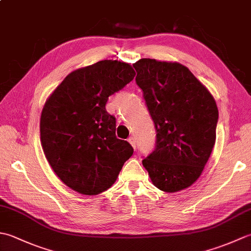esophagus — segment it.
<instances>
[{
  "label": "esophagus",
  "mask_w": 251,
  "mask_h": 251,
  "mask_svg": "<svg viewBox=\"0 0 251 251\" xmlns=\"http://www.w3.org/2000/svg\"><path fill=\"white\" fill-rule=\"evenodd\" d=\"M128 142L132 146V148H134L135 150H136V148H137V140H136V138H135V137H129V138H128Z\"/></svg>",
  "instance_id": "34e87169"
}]
</instances>
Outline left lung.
Here are the masks:
<instances>
[{"label":"left lung","instance_id":"obj_1","mask_svg":"<svg viewBox=\"0 0 251 251\" xmlns=\"http://www.w3.org/2000/svg\"><path fill=\"white\" fill-rule=\"evenodd\" d=\"M134 68L156 131L155 148L142 165L159 190L174 193L189 188L215 146L216 101L180 63L142 58Z\"/></svg>","mask_w":251,"mask_h":251}]
</instances>
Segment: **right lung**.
<instances>
[{
    "label": "right lung",
    "instance_id": "1",
    "mask_svg": "<svg viewBox=\"0 0 251 251\" xmlns=\"http://www.w3.org/2000/svg\"><path fill=\"white\" fill-rule=\"evenodd\" d=\"M135 75L128 63L98 61L69 74L46 101L40 123L45 156L62 182L78 193L108 190L134 153L129 142L116 138V119L105 104Z\"/></svg>",
    "mask_w": 251,
    "mask_h": 251
}]
</instances>
